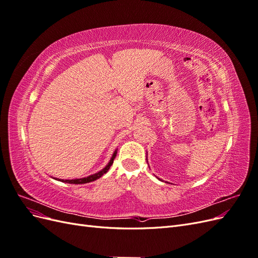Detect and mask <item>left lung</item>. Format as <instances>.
<instances>
[{
	"label": "left lung",
	"mask_w": 258,
	"mask_h": 258,
	"mask_svg": "<svg viewBox=\"0 0 258 258\" xmlns=\"http://www.w3.org/2000/svg\"><path fill=\"white\" fill-rule=\"evenodd\" d=\"M146 155H147V154H146ZM146 159H147V157H146ZM159 179H160V178H159ZM160 181H161V179H160Z\"/></svg>",
	"instance_id": "obj_1"
}]
</instances>
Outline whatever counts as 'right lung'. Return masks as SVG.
<instances>
[{"label": "right lung", "instance_id": "obj_1", "mask_svg": "<svg viewBox=\"0 0 258 258\" xmlns=\"http://www.w3.org/2000/svg\"><path fill=\"white\" fill-rule=\"evenodd\" d=\"M116 154H117V150H115V152L113 153L112 157H111L110 161H108L107 165H106L102 170H100L99 172H97V173H95V174H91V175H89V176L82 177V178H74V179H62V178H56V177H53V178L57 179V181L63 182V183H69V184H85V183L93 182V181H96V179L100 178L101 176H102L103 174H105V173L107 172L108 169H110L111 166L113 165V160H114V158L116 157Z\"/></svg>", "mask_w": 258, "mask_h": 258}]
</instances>
